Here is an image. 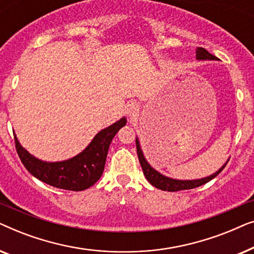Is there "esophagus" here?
<instances>
[{"instance_id": "1", "label": "esophagus", "mask_w": 254, "mask_h": 254, "mask_svg": "<svg viewBox=\"0 0 254 254\" xmlns=\"http://www.w3.org/2000/svg\"><path fill=\"white\" fill-rule=\"evenodd\" d=\"M138 111H140V106H138V104L136 103H129L127 105V109H126V112L129 118H136L137 114H138Z\"/></svg>"}]
</instances>
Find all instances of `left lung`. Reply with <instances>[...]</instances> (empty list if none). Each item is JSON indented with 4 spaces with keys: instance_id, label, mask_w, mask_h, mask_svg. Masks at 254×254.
<instances>
[{
    "instance_id": "8db88e82",
    "label": "left lung",
    "mask_w": 254,
    "mask_h": 254,
    "mask_svg": "<svg viewBox=\"0 0 254 254\" xmlns=\"http://www.w3.org/2000/svg\"><path fill=\"white\" fill-rule=\"evenodd\" d=\"M196 59L197 60H217L216 57H214L213 54H210L207 50H204L202 47H199L196 50ZM136 150H137V156L138 161H140V164L142 166V170H143V173L145 178L149 183L151 184L152 186H155L156 189H159L162 190H168V192H177V190H192L195 189V187H199L203 184L210 182L211 179H214L215 177L218 176L222 170L225 168L224 164L222 168L211 175L209 177H206V178L202 179H196V180H178V179H172L169 178V177H165L161 175V173L156 171L155 169H152L150 164L145 161L143 152H142L140 148V143H138V140L136 138Z\"/></svg>"
}]
</instances>
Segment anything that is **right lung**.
<instances>
[{
    "label": "right lung",
    "instance_id": "add662e5",
    "mask_svg": "<svg viewBox=\"0 0 254 254\" xmlns=\"http://www.w3.org/2000/svg\"><path fill=\"white\" fill-rule=\"evenodd\" d=\"M126 123V118H123L100 130L81 154L64 162L48 163L33 157L19 144L15 135L16 150L27 171L41 182L62 190H84L102 177L111 141Z\"/></svg>",
    "mask_w": 254,
    "mask_h": 254
}]
</instances>
